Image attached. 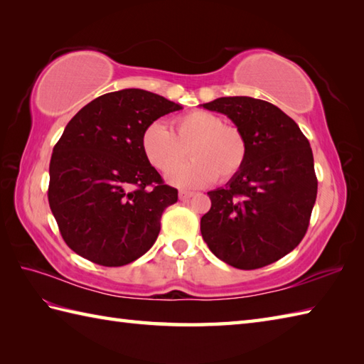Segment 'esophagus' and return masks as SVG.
I'll list each match as a JSON object with an SVG mask.
<instances>
[{"instance_id":"obj_1","label":"esophagus","mask_w":364,"mask_h":364,"mask_svg":"<svg viewBox=\"0 0 364 364\" xmlns=\"http://www.w3.org/2000/svg\"><path fill=\"white\" fill-rule=\"evenodd\" d=\"M193 195H195V193H193V191L181 190V191H179V199H181V200H187V199H190Z\"/></svg>"}]
</instances>
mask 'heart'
Segmentation results:
<instances>
[{"label": "heart", "mask_w": 364, "mask_h": 364, "mask_svg": "<svg viewBox=\"0 0 364 364\" xmlns=\"http://www.w3.org/2000/svg\"><path fill=\"white\" fill-rule=\"evenodd\" d=\"M141 151L159 171H168L186 156L188 149L193 159L188 164L173 168L166 179L182 188H198L213 182L229 181L243 168L247 143L237 126L208 110H193L176 117L171 131L156 121L141 134Z\"/></svg>", "instance_id": "1"}]
</instances>
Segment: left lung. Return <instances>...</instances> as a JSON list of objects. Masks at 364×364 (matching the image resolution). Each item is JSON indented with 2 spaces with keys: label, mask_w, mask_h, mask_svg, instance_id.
Instances as JSON below:
<instances>
[{
  "label": "left lung",
  "mask_w": 364,
  "mask_h": 364,
  "mask_svg": "<svg viewBox=\"0 0 364 364\" xmlns=\"http://www.w3.org/2000/svg\"><path fill=\"white\" fill-rule=\"evenodd\" d=\"M203 106L233 121L247 156L225 187L207 193L212 207L200 218V233L224 263L263 268L291 252L309 229L318 193L310 143L268 101L225 96Z\"/></svg>",
  "instance_id": "8db88e82"
}]
</instances>
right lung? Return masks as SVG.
Instances as JSON below:
<instances>
[{
  "mask_svg": "<svg viewBox=\"0 0 364 364\" xmlns=\"http://www.w3.org/2000/svg\"><path fill=\"white\" fill-rule=\"evenodd\" d=\"M181 104L140 88L88 102L70 119L50 161L48 200L71 250L101 266L146 254L177 190L141 151L146 126Z\"/></svg>",
  "mask_w": 364,
  "mask_h": 364,
  "instance_id": "1",
  "label": "right lung"
}]
</instances>
